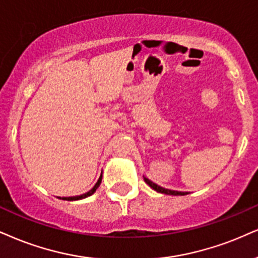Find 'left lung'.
Segmentation results:
<instances>
[{
  "label": "left lung",
  "instance_id": "8db88e82",
  "mask_svg": "<svg viewBox=\"0 0 258 258\" xmlns=\"http://www.w3.org/2000/svg\"><path fill=\"white\" fill-rule=\"evenodd\" d=\"M144 179L145 182L148 184L149 186L152 187V189L155 190V191L160 192V194H166V195H173V196H183V195H187V192H183V191H176V190H170V189H165V187H161L160 185H158V184H155L152 182V180H149L148 178H146L144 176Z\"/></svg>",
  "mask_w": 258,
  "mask_h": 258
}]
</instances>
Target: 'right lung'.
Instances as JSON below:
<instances>
[{
  "instance_id": "add662e5",
  "label": "right lung",
  "mask_w": 258,
  "mask_h": 258,
  "mask_svg": "<svg viewBox=\"0 0 258 258\" xmlns=\"http://www.w3.org/2000/svg\"><path fill=\"white\" fill-rule=\"evenodd\" d=\"M101 178H103V172H101L100 177H99V179H98V182L95 183V185H94L93 187H92V189L90 190V191H87V192L82 194V195H79V196H71V197H58V199H61V200H67V201H78V200L86 199V197H88V196L93 195V194L95 192V190H97L98 187H99V185H100V183H101Z\"/></svg>"
}]
</instances>
